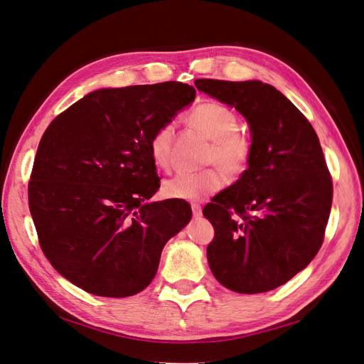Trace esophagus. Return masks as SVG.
<instances>
[{"label":"esophagus","instance_id":"esophagus-1","mask_svg":"<svg viewBox=\"0 0 364 364\" xmlns=\"http://www.w3.org/2000/svg\"><path fill=\"white\" fill-rule=\"evenodd\" d=\"M192 213L193 217H201V206H198V204H192Z\"/></svg>","mask_w":364,"mask_h":364}]
</instances>
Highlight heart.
Returning <instances> with one entry per match:
<instances>
[{
  "mask_svg": "<svg viewBox=\"0 0 364 364\" xmlns=\"http://www.w3.org/2000/svg\"><path fill=\"white\" fill-rule=\"evenodd\" d=\"M192 126L212 139L209 163L225 166L230 175L243 172L252 155V143L247 135L238 130V117L234 110L218 102H203L189 117ZM175 129L171 123L161 124L151 136L149 152L156 167L169 171L172 167ZM226 184V172L220 166L200 172H181L167 180L163 191L169 198L200 200L218 192Z\"/></svg>",
  "mask_w": 364,
  "mask_h": 364,
  "instance_id": "b5f03b06",
  "label": "heart"
}]
</instances>
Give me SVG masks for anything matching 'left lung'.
<instances>
[{
  "label": "left lung",
  "instance_id": "8db88e82",
  "mask_svg": "<svg viewBox=\"0 0 364 364\" xmlns=\"http://www.w3.org/2000/svg\"><path fill=\"white\" fill-rule=\"evenodd\" d=\"M200 92L249 123V167L203 209L215 230L209 267L238 294L287 283L318 252L332 206V178L314 127L282 92L262 81L195 80Z\"/></svg>",
  "mask_w": 364,
  "mask_h": 364
}]
</instances>
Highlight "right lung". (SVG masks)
Returning <instances> with one entry per match:
<instances>
[{"instance_id":"obj_1","label":"right lung","mask_w":364,"mask_h":364,"mask_svg":"<svg viewBox=\"0 0 364 364\" xmlns=\"http://www.w3.org/2000/svg\"><path fill=\"white\" fill-rule=\"evenodd\" d=\"M193 98L195 89L176 81L100 89L46 129L29 208L46 258L82 291L141 292L164 245L191 221L184 200L149 201L160 188L149 141Z\"/></svg>"}]
</instances>
